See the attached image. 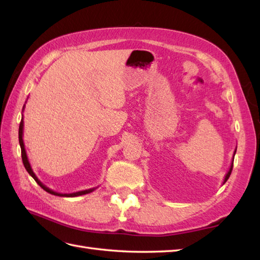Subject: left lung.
I'll return each mask as SVG.
<instances>
[{
    "label": "left lung",
    "mask_w": 260,
    "mask_h": 260,
    "mask_svg": "<svg viewBox=\"0 0 260 260\" xmlns=\"http://www.w3.org/2000/svg\"><path fill=\"white\" fill-rule=\"evenodd\" d=\"M236 151H237V147H236V150H235V152H234V157H235V154H236ZM233 167H234V158H233V162H231V165H230V168H229V171H228V173L225 174V176H224V180H223V183L222 184H224L225 182H227V180L229 179V176H230V174H231V171H233Z\"/></svg>",
    "instance_id": "1"
}]
</instances>
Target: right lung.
<instances>
[{
  "instance_id": "1",
  "label": "right lung",
  "mask_w": 260,
  "mask_h": 260,
  "mask_svg": "<svg viewBox=\"0 0 260 260\" xmlns=\"http://www.w3.org/2000/svg\"><path fill=\"white\" fill-rule=\"evenodd\" d=\"M24 110V106H23V109H22V112ZM23 117H22L21 119V123H20V127H19V143H20V146H21V155H22V161H23V165L25 170L27 171V173H29L33 179H35V181L37 182V183L40 185L43 190L47 191L48 193H50V194H53V196H58V197H67V198H74V197H79V196H84V194H88V193L92 192L93 190H96L97 187H92V189H88V190H84V191H78V192H74V193H59V192H56L53 191L51 189H49L48 186H46L45 184L42 183V182L39 180L37 178V175L35 174V172H33V170L31 168L30 165V162L29 159H27V155H26V152H25V148H24V143H23Z\"/></svg>"
}]
</instances>
